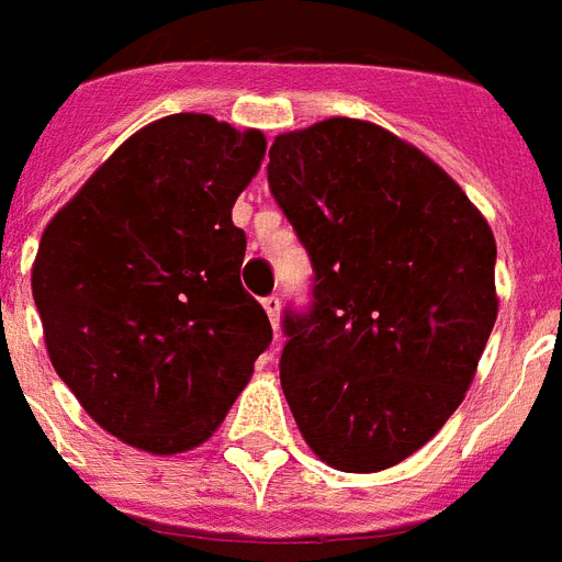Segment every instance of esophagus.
Here are the masks:
<instances>
[{
    "instance_id": "esophagus-1",
    "label": "esophagus",
    "mask_w": 562,
    "mask_h": 562,
    "mask_svg": "<svg viewBox=\"0 0 562 562\" xmlns=\"http://www.w3.org/2000/svg\"><path fill=\"white\" fill-rule=\"evenodd\" d=\"M261 306H265V313H268L270 324H273V330H277V327H280V297H265Z\"/></svg>"
}]
</instances>
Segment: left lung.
<instances>
[{"instance_id":"8db88e82","label":"left lung","mask_w":562,"mask_h":562,"mask_svg":"<svg viewBox=\"0 0 562 562\" xmlns=\"http://www.w3.org/2000/svg\"><path fill=\"white\" fill-rule=\"evenodd\" d=\"M270 193L315 268L280 381L306 447L378 473L459 408L497 322L492 226L429 154L334 115L270 145Z\"/></svg>"}]
</instances>
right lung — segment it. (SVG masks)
<instances>
[{
	"mask_svg": "<svg viewBox=\"0 0 562 562\" xmlns=\"http://www.w3.org/2000/svg\"><path fill=\"white\" fill-rule=\"evenodd\" d=\"M268 139L205 112L127 136L49 220L35 297L53 369L103 431L151 456L202 447L252 378L270 322L240 285L235 199Z\"/></svg>",
	"mask_w": 562,
	"mask_h": 562,
	"instance_id": "right-lung-1",
	"label": "right lung"
}]
</instances>
